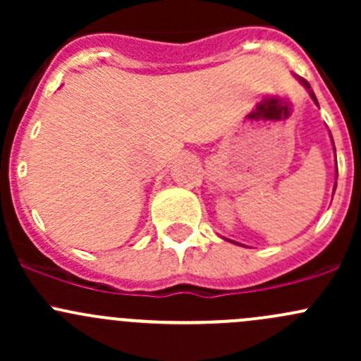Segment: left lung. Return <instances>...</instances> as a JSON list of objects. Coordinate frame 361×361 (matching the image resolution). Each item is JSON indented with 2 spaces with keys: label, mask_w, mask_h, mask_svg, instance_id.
Instances as JSON below:
<instances>
[{
  "label": "left lung",
  "mask_w": 361,
  "mask_h": 361,
  "mask_svg": "<svg viewBox=\"0 0 361 361\" xmlns=\"http://www.w3.org/2000/svg\"><path fill=\"white\" fill-rule=\"evenodd\" d=\"M297 78H298V82H300V83H302V85H304V87H305V89H307V90H309V96H311V99H312V101H314V103H316V104H318V99H316L314 92H312V90H311V85H309V83H307V80L300 78V76H297ZM330 137H332V134H330ZM332 143H334V140H332ZM334 152H336V147H334ZM336 166H337V159H336ZM336 187H337V183H336ZM336 187H334V192H336ZM227 241H231V239H227ZM231 243H234V241H231ZM234 245H239V243H234Z\"/></svg>",
  "instance_id": "left-lung-1"
}]
</instances>
